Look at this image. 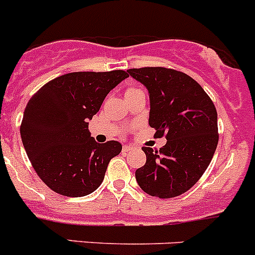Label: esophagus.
Returning a JSON list of instances; mask_svg holds the SVG:
<instances>
[{"mask_svg": "<svg viewBox=\"0 0 255 255\" xmlns=\"http://www.w3.org/2000/svg\"><path fill=\"white\" fill-rule=\"evenodd\" d=\"M132 149H133L132 146H127V144H125V146H123V152H125V153H128V152H130Z\"/></svg>", "mask_w": 255, "mask_h": 255, "instance_id": "obj_1", "label": "esophagus"}]
</instances>
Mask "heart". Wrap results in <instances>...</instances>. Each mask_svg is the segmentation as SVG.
Masks as SVG:
<instances>
[{"label":"heart","mask_w":255,"mask_h":255,"mask_svg":"<svg viewBox=\"0 0 255 255\" xmlns=\"http://www.w3.org/2000/svg\"><path fill=\"white\" fill-rule=\"evenodd\" d=\"M132 89H134V88H130V89H128V90H132Z\"/></svg>","instance_id":"1"}]
</instances>
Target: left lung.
Listing matches in <instances>:
<instances>
[{"label":"left lung","instance_id":"8db88e82","mask_svg":"<svg viewBox=\"0 0 255 255\" xmlns=\"http://www.w3.org/2000/svg\"><path fill=\"white\" fill-rule=\"evenodd\" d=\"M127 73L147 88L148 123L157 137L166 135L167 139L160 151L142 147L147 160L135 170V180L151 196H178L199 181L215 153V106L201 85L182 71L156 66Z\"/></svg>","mask_w":255,"mask_h":255}]
</instances>
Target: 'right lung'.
I'll return each instance as SVG.
<instances>
[{
	"instance_id": "add662e5",
	"label": "right lung",
	"mask_w": 255,
	"mask_h": 255,
	"mask_svg": "<svg viewBox=\"0 0 255 255\" xmlns=\"http://www.w3.org/2000/svg\"><path fill=\"white\" fill-rule=\"evenodd\" d=\"M126 78L125 70L69 73L31 97L21 122V139L34 170L52 191L80 197L101 186L109 161L121 153L122 144L95 142L88 121Z\"/></svg>"
}]
</instances>
